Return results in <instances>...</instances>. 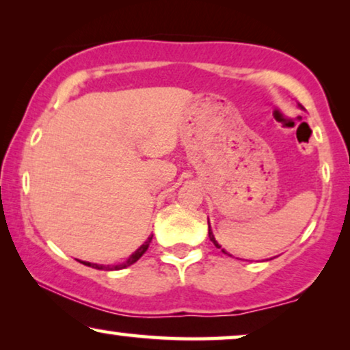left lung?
Instances as JSON below:
<instances>
[{
    "instance_id": "1",
    "label": "left lung",
    "mask_w": 350,
    "mask_h": 350,
    "mask_svg": "<svg viewBox=\"0 0 350 350\" xmlns=\"http://www.w3.org/2000/svg\"><path fill=\"white\" fill-rule=\"evenodd\" d=\"M208 237H210V241H212L213 242V245L215 247H218V248H221V245H219V243L217 242V241H215V236H213V231H212V228H210V221H208ZM224 252V250H223ZM224 253H226V252H224Z\"/></svg>"
}]
</instances>
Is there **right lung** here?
<instances>
[{"mask_svg": "<svg viewBox=\"0 0 350 350\" xmlns=\"http://www.w3.org/2000/svg\"><path fill=\"white\" fill-rule=\"evenodd\" d=\"M151 239H152V236L148 237L145 243H142V245L138 247L137 250L133 252L132 255L129 256L126 261L119 262V265H97V262H89V261H81V260H79V262H83L84 266L94 267V269H98V271H119V269H124V267L131 266V265H133V262H137L138 260H140V258L143 256V253H145V252L148 250V247H150Z\"/></svg>", "mask_w": 350, "mask_h": 350, "instance_id": "1", "label": "right lung"}]
</instances>
